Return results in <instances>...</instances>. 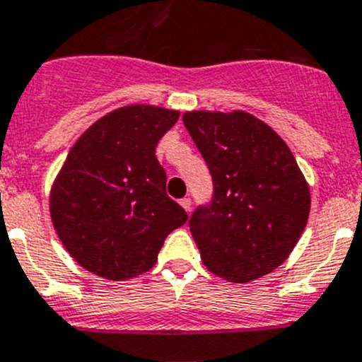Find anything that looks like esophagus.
<instances>
[{"mask_svg": "<svg viewBox=\"0 0 362 362\" xmlns=\"http://www.w3.org/2000/svg\"><path fill=\"white\" fill-rule=\"evenodd\" d=\"M180 205H182V209L185 210V212H189V210H191V199H189V198H182L180 199Z\"/></svg>", "mask_w": 362, "mask_h": 362, "instance_id": "esophagus-1", "label": "esophagus"}]
</instances>
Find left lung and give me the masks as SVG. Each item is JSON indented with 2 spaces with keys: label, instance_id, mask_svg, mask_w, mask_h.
Returning a JSON list of instances; mask_svg holds the SVG:
<instances>
[{
  "label": "left lung",
  "instance_id": "8db88e82",
  "mask_svg": "<svg viewBox=\"0 0 362 362\" xmlns=\"http://www.w3.org/2000/svg\"><path fill=\"white\" fill-rule=\"evenodd\" d=\"M214 180L212 203L189 226L212 274L249 283L278 269L299 242L310 185L274 129L242 110L182 115Z\"/></svg>",
  "mask_w": 362,
  "mask_h": 362
}]
</instances>
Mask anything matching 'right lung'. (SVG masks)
I'll use <instances>...</instances> for the list:
<instances>
[{
  "label": "right lung",
  "instance_id": "right-lung-1",
  "mask_svg": "<svg viewBox=\"0 0 362 362\" xmlns=\"http://www.w3.org/2000/svg\"><path fill=\"white\" fill-rule=\"evenodd\" d=\"M180 111L152 104L118 107L70 148L49 192L52 226L83 269L111 281L145 274L164 238L187 221L166 194L159 139Z\"/></svg>",
  "mask_w": 362,
  "mask_h": 362
}]
</instances>
